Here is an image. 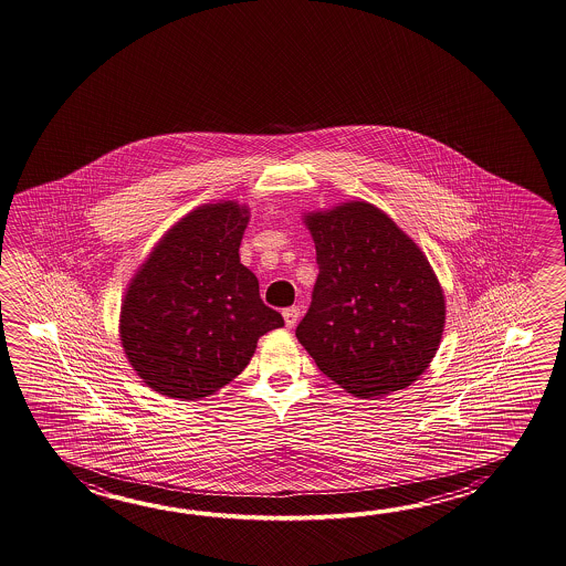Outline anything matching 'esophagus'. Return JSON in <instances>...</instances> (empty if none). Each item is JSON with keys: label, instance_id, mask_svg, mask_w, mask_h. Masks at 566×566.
<instances>
[{"label": "esophagus", "instance_id": "esophagus-1", "mask_svg": "<svg viewBox=\"0 0 566 566\" xmlns=\"http://www.w3.org/2000/svg\"><path fill=\"white\" fill-rule=\"evenodd\" d=\"M300 313V307H287V310H283V319H285V325H287V327H293V325L297 324Z\"/></svg>", "mask_w": 566, "mask_h": 566}]
</instances>
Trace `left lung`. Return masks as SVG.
Returning <instances> with one entry per match:
<instances>
[{
    "mask_svg": "<svg viewBox=\"0 0 566 566\" xmlns=\"http://www.w3.org/2000/svg\"><path fill=\"white\" fill-rule=\"evenodd\" d=\"M319 275L297 339L352 397L419 380L446 327V293L421 247L378 206L348 200L303 214Z\"/></svg>",
    "mask_w": 566,
    "mask_h": 566,
    "instance_id": "1",
    "label": "left lung"
}]
</instances>
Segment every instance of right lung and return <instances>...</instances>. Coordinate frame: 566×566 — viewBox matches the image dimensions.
Listing matches in <instances>:
<instances>
[{"label":"right lung","instance_id":"obj_1","mask_svg":"<svg viewBox=\"0 0 566 566\" xmlns=\"http://www.w3.org/2000/svg\"><path fill=\"white\" fill-rule=\"evenodd\" d=\"M249 206L193 208L156 242L120 301L125 358L157 395L200 400L232 382L259 337L283 327L241 263Z\"/></svg>","mask_w":566,"mask_h":566}]
</instances>
